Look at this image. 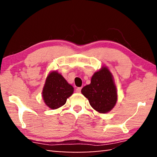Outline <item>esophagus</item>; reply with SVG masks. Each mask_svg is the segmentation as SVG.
<instances>
[{
    "mask_svg": "<svg viewBox=\"0 0 157 157\" xmlns=\"http://www.w3.org/2000/svg\"><path fill=\"white\" fill-rule=\"evenodd\" d=\"M81 89H82V87H78V88H77L76 90V91L77 92V93H80L81 91Z\"/></svg>",
    "mask_w": 157,
    "mask_h": 157,
    "instance_id": "obj_1",
    "label": "esophagus"
}]
</instances>
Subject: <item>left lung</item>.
Here are the masks:
<instances>
[{"mask_svg":"<svg viewBox=\"0 0 157 157\" xmlns=\"http://www.w3.org/2000/svg\"><path fill=\"white\" fill-rule=\"evenodd\" d=\"M81 93L89 99L90 105L96 111L102 113L110 111L117 101L112 75L106 67L93 75L91 83L83 87Z\"/></svg>","mask_w":157,"mask_h":157,"instance_id":"obj_1","label":"left lung"}]
</instances>
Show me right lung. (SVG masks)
<instances>
[{
	"instance_id": "obj_1",
	"label": "right lung",
	"mask_w": 157,
	"mask_h": 157,
	"mask_svg": "<svg viewBox=\"0 0 157 157\" xmlns=\"http://www.w3.org/2000/svg\"><path fill=\"white\" fill-rule=\"evenodd\" d=\"M74 92V88L56 71L51 72L47 77L43 89V98L49 108L56 109L66 104Z\"/></svg>"
}]
</instances>
